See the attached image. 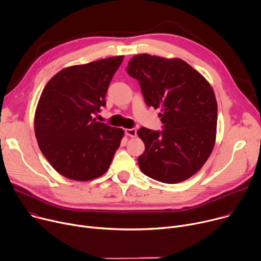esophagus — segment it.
<instances>
[{
    "instance_id": "esophagus-1",
    "label": "esophagus",
    "mask_w": 261,
    "mask_h": 261,
    "mask_svg": "<svg viewBox=\"0 0 261 261\" xmlns=\"http://www.w3.org/2000/svg\"><path fill=\"white\" fill-rule=\"evenodd\" d=\"M125 133L130 136V137H135L136 136V129L134 128H131V129H126L125 130Z\"/></svg>"
}]
</instances>
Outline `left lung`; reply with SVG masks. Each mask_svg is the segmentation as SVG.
Here are the masks:
<instances>
[{
  "instance_id": "left-lung-1",
  "label": "left lung",
  "mask_w": 261,
  "mask_h": 261,
  "mask_svg": "<svg viewBox=\"0 0 261 261\" xmlns=\"http://www.w3.org/2000/svg\"><path fill=\"white\" fill-rule=\"evenodd\" d=\"M126 69L138 81L147 106L162 111V130L137 131L146 147L137 159L139 169L169 184L192 177L215 146L218 105L210 84L181 59L139 54Z\"/></svg>"
}]
</instances>
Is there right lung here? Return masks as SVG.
<instances>
[{"instance_id": "add662e5", "label": "right lung", "mask_w": 261, "mask_h": 261, "mask_svg": "<svg viewBox=\"0 0 261 261\" xmlns=\"http://www.w3.org/2000/svg\"><path fill=\"white\" fill-rule=\"evenodd\" d=\"M124 56L69 66L43 88L34 129L39 149L62 176L87 181L102 176L121 145L124 130L97 122Z\"/></svg>"}]
</instances>
